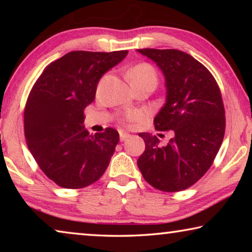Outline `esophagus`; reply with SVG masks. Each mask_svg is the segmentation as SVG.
Returning <instances> with one entry per match:
<instances>
[{"instance_id":"esophagus-1","label":"esophagus","mask_w":252,"mask_h":252,"mask_svg":"<svg viewBox=\"0 0 252 252\" xmlns=\"http://www.w3.org/2000/svg\"><path fill=\"white\" fill-rule=\"evenodd\" d=\"M127 138H130L129 133H126V132H123V131L120 132V140H121V141H125V140H126Z\"/></svg>"}]
</instances>
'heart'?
Listing matches in <instances>:
<instances>
[{
  "mask_svg": "<svg viewBox=\"0 0 252 252\" xmlns=\"http://www.w3.org/2000/svg\"><path fill=\"white\" fill-rule=\"evenodd\" d=\"M127 79L130 80L131 82H134V81H141V80H151L152 82H155L157 84V73L153 67L150 64H147V63H141V64L135 65L134 67L127 72ZM140 114L135 111H130L127 112L125 119L123 120L126 122H133L139 120Z\"/></svg>",
  "mask_w": 252,
  "mask_h": 252,
  "instance_id": "b5f03b06",
  "label": "heart"
}]
</instances>
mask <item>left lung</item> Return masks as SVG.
<instances>
[{"label": "left lung", "mask_w": 252, "mask_h": 252, "mask_svg": "<svg viewBox=\"0 0 252 252\" xmlns=\"http://www.w3.org/2000/svg\"><path fill=\"white\" fill-rule=\"evenodd\" d=\"M165 79V103L155 118L159 131L172 130L165 147L151 133L142 132L146 150L138 167L149 185L177 192L203 177L218 153L225 130L224 106L218 83L206 66L179 50L141 49Z\"/></svg>", "instance_id": "obj_1"}]
</instances>
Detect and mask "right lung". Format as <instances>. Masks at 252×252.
Segmentation results:
<instances>
[{"mask_svg":"<svg viewBox=\"0 0 252 252\" xmlns=\"http://www.w3.org/2000/svg\"><path fill=\"white\" fill-rule=\"evenodd\" d=\"M126 54L72 51L50 63L34 83L24 109L25 140L40 169L58 186L81 189L108 168L120 140L118 131L106 127L90 134L83 112L102 75Z\"/></svg>","mask_w":252,"mask_h":252,"instance_id":"add662e5","label":"right lung"}]
</instances>
